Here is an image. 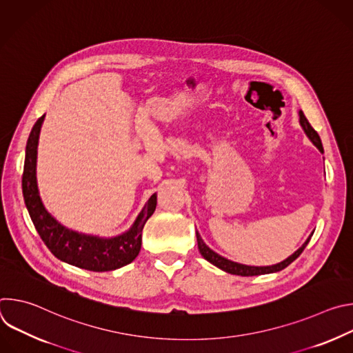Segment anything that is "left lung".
<instances>
[{
  "instance_id": "obj_1",
  "label": "left lung",
  "mask_w": 353,
  "mask_h": 353,
  "mask_svg": "<svg viewBox=\"0 0 353 353\" xmlns=\"http://www.w3.org/2000/svg\"><path fill=\"white\" fill-rule=\"evenodd\" d=\"M299 123L301 125V128H303L305 134L309 137V139L314 143V146H317V149L320 150L321 154H324V149H323V143H321V139L319 137V134L314 131V128L310 125V123L307 121V119L305 117L303 112L299 110ZM314 233V232H313ZM313 233L307 237V240L301 244L294 253L292 256H289L286 260L278 263V264H274V265H264V267H256V265H245V264H240V263H234L232 260H228L222 256H219L218 253H215V251L212 248H210L203 237L199 236L198 230L195 232V236H196V244H198V250L201 256H203L207 261H210L211 264H214L215 267H218L219 270L228 272V274H233V275H240V276H254V275H263V274H272V272H278V271H282L283 268H286L289 264H292L301 253H303V250L306 248V245L309 244Z\"/></svg>"
}]
</instances>
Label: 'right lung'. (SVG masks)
I'll use <instances>...</instances> for the list:
<instances>
[{"label": "right lung", "mask_w": 353, "mask_h": 353, "mask_svg": "<svg viewBox=\"0 0 353 353\" xmlns=\"http://www.w3.org/2000/svg\"><path fill=\"white\" fill-rule=\"evenodd\" d=\"M43 114L33 125L25 150L22 192L30 219L48 250L61 261L94 272L121 268L135 260L142 244V229L157 210V192L150 195L128 230L113 237L81 233L61 225L41 203L36 179L37 145Z\"/></svg>", "instance_id": "right-lung-1"}]
</instances>
